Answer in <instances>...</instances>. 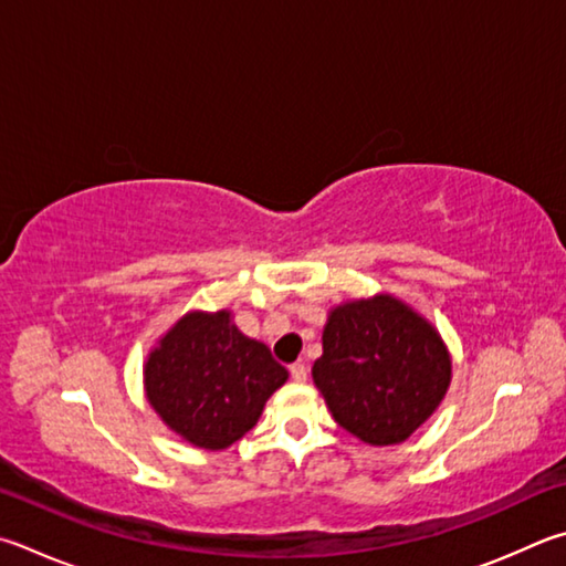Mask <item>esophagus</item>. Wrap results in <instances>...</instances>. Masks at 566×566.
I'll use <instances>...</instances> for the list:
<instances>
[{
	"label": "esophagus",
	"mask_w": 566,
	"mask_h": 566,
	"mask_svg": "<svg viewBox=\"0 0 566 566\" xmlns=\"http://www.w3.org/2000/svg\"><path fill=\"white\" fill-rule=\"evenodd\" d=\"M290 374H292V378H294L296 384H304L306 381V374H310V371H306L304 364H292L290 366Z\"/></svg>",
	"instance_id": "34e87169"
}]
</instances>
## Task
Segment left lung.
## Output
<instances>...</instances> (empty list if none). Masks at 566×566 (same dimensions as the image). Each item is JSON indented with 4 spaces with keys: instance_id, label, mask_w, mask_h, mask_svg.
Returning a JSON list of instances; mask_svg holds the SVG:
<instances>
[{
    "instance_id": "1",
    "label": "left lung",
    "mask_w": 566,
    "mask_h": 566,
    "mask_svg": "<svg viewBox=\"0 0 566 566\" xmlns=\"http://www.w3.org/2000/svg\"><path fill=\"white\" fill-rule=\"evenodd\" d=\"M312 378L338 426L368 446H398L436 413L453 378L438 328L394 294L336 304Z\"/></svg>"
}]
</instances>
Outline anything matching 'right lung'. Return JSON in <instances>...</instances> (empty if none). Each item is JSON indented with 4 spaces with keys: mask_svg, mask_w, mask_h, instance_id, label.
<instances>
[{
    "mask_svg": "<svg viewBox=\"0 0 566 566\" xmlns=\"http://www.w3.org/2000/svg\"><path fill=\"white\" fill-rule=\"evenodd\" d=\"M286 378L266 344L234 326L230 310L182 314L143 364L150 408L185 443L210 453L250 433Z\"/></svg>",
    "mask_w": 566,
    "mask_h": 566,
    "instance_id": "1",
    "label": "right lung"
}]
</instances>
